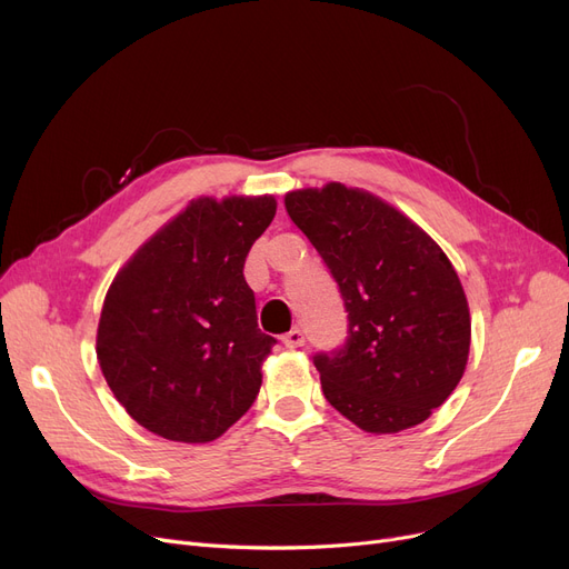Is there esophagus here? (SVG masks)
<instances>
[{
  "mask_svg": "<svg viewBox=\"0 0 569 569\" xmlns=\"http://www.w3.org/2000/svg\"><path fill=\"white\" fill-rule=\"evenodd\" d=\"M283 343L286 349H300V346H305V332L302 330H290L288 335H283Z\"/></svg>",
  "mask_w": 569,
  "mask_h": 569,
  "instance_id": "34e87169",
  "label": "esophagus"
}]
</instances>
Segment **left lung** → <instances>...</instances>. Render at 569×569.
<instances>
[{
	"instance_id": "8db88e82",
	"label": "left lung",
	"mask_w": 569,
	"mask_h": 569,
	"mask_svg": "<svg viewBox=\"0 0 569 569\" xmlns=\"http://www.w3.org/2000/svg\"><path fill=\"white\" fill-rule=\"evenodd\" d=\"M286 211L349 311L346 343L313 358L326 400L365 432L423 423L460 383L472 339L451 260L402 211L360 188L292 190Z\"/></svg>"
}]
</instances>
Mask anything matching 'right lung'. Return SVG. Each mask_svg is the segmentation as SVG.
<instances>
[{"mask_svg":"<svg viewBox=\"0 0 569 569\" xmlns=\"http://www.w3.org/2000/svg\"><path fill=\"white\" fill-rule=\"evenodd\" d=\"M274 213L271 194L200 197L116 274L97 360L116 400L148 432L213 441L256 402L277 339L258 330L243 262Z\"/></svg>","mask_w":569,"mask_h":569,"instance_id":"add662e5","label":"right lung"}]
</instances>
